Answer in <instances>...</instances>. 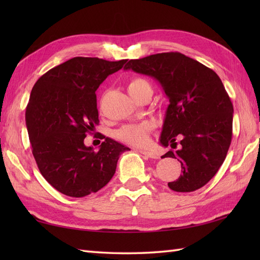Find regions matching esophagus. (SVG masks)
<instances>
[{"instance_id":"esophagus-1","label":"esophagus","mask_w":260,"mask_h":260,"mask_svg":"<svg viewBox=\"0 0 260 260\" xmlns=\"http://www.w3.org/2000/svg\"><path fill=\"white\" fill-rule=\"evenodd\" d=\"M139 152H140V153H142L143 155H145V156L150 157V158H157V157H158L157 154L153 153V152H150V151H145V150H139Z\"/></svg>"}]
</instances>
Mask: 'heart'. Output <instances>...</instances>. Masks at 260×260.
Returning a JSON list of instances; mask_svg holds the SVG:
<instances>
[{"mask_svg": "<svg viewBox=\"0 0 260 260\" xmlns=\"http://www.w3.org/2000/svg\"><path fill=\"white\" fill-rule=\"evenodd\" d=\"M146 86H150V84L145 79L140 78V77L132 78L128 82V91L131 96H136ZM152 129V123H150V121H143V123L139 124H127L121 126L116 135H117L120 141L127 143V144L141 146L146 144L148 141V135H150Z\"/></svg>", "mask_w": 260, "mask_h": 260, "instance_id": "obj_1", "label": "heart"}]
</instances>
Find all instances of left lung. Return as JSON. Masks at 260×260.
<instances>
[{
    "label": "left lung",
    "instance_id": "left-lung-1",
    "mask_svg": "<svg viewBox=\"0 0 260 260\" xmlns=\"http://www.w3.org/2000/svg\"><path fill=\"white\" fill-rule=\"evenodd\" d=\"M125 70L151 76L161 84L170 105L159 142L176 147L163 157L178 158L182 174L171 190L192 192L211 180L221 167L233 137L234 106L221 79L206 66L180 52L129 60Z\"/></svg>",
    "mask_w": 260,
    "mask_h": 260
}]
</instances>
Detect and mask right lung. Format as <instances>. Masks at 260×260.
<instances>
[{"instance_id": "add662e5", "label": "right lung", "mask_w": 260, "mask_h": 260, "mask_svg": "<svg viewBox=\"0 0 260 260\" xmlns=\"http://www.w3.org/2000/svg\"><path fill=\"white\" fill-rule=\"evenodd\" d=\"M127 59L75 57L50 69L33 86L25 123L39 170L62 194L82 198L106 185L119 155L129 148L103 137L98 151L84 140L98 125L96 90Z\"/></svg>"}]
</instances>
